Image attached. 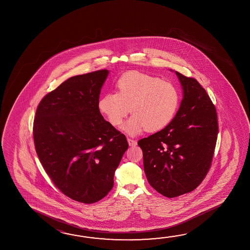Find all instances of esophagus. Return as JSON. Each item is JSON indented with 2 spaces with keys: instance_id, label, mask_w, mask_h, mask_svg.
<instances>
[{
  "instance_id": "obj_1",
  "label": "esophagus",
  "mask_w": 250,
  "mask_h": 250,
  "mask_svg": "<svg viewBox=\"0 0 250 250\" xmlns=\"http://www.w3.org/2000/svg\"><path fill=\"white\" fill-rule=\"evenodd\" d=\"M127 141H128V144H129L130 146H135L136 145H137V141L134 140V139L129 138V139H127Z\"/></svg>"
}]
</instances>
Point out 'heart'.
<instances>
[{
	"instance_id": "heart-1",
	"label": "heart",
	"mask_w": 250,
	"mask_h": 250,
	"mask_svg": "<svg viewBox=\"0 0 250 250\" xmlns=\"http://www.w3.org/2000/svg\"><path fill=\"white\" fill-rule=\"evenodd\" d=\"M117 92L103 95L99 109L108 121L119 126L131 111L134 113L123 130L136 135L143 130L158 131L167 126L180 106V91L172 83L138 71L125 74L117 82Z\"/></svg>"
}]
</instances>
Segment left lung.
<instances>
[{
  "mask_svg": "<svg viewBox=\"0 0 250 250\" xmlns=\"http://www.w3.org/2000/svg\"><path fill=\"white\" fill-rule=\"evenodd\" d=\"M183 99L172 122L140 139L149 184L168 198L192 192L213 160L218 135L216 109L196 79L175 71Z\"/></svg>",
  "mask_w": 250,
  "mask_h": 250,
  "instance_id": "left-lung-1",
  "label": "left lung"
}]
</instances>
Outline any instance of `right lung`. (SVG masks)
<instances>
[{
	"instance_id": "obj_1",
	"label": "right lung",
	"mask_w": 250,
	"mask_h": 250,
	"mask_svg": "<svg viewBox=\"0 0 250 250\" xmlns=\"http://www.w3.org/2000/svg\"><path fill=\"white\" fill-rule=\"evenodd\" d=\"M108 74L97 70L67 79L42 99L34 120L35 147L47 174L66 196L85 204L111 191L128 148L125 136L99 111Z\"/></svg>"
}]
</instances>
